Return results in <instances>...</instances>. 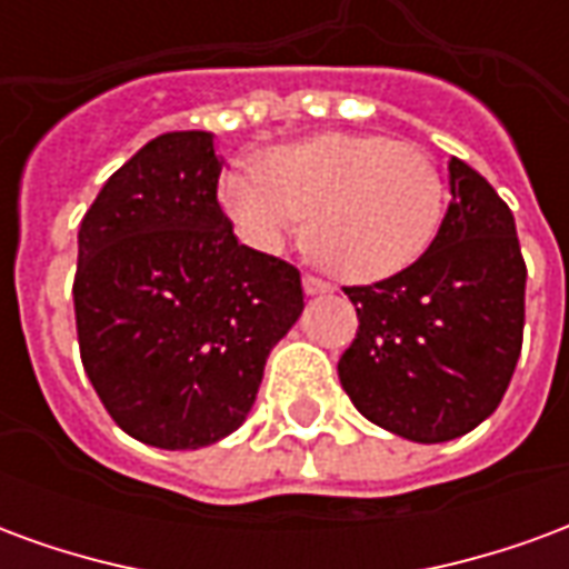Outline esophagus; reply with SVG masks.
Segmentation results:
<instances>
[{
	"label": "esophagus",
	"instance_id": "esophagus-1",
	"mask_svg": "<svg viewBox=\"0 0 569 569\" xmlns=\"http://www.w3.org/2000/svg\"><path fill=\"white\" fill-rule=\"evenodd\" d=\"M305 292L308 296H326V292H332V286L326 283V280H320V277H313V273H305Z\"/></svg>",
	"mask_w": 569,
	"mask_h": 569
}]
</instances>
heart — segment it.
I'll use <instances>...</instances> for the list:
<instances>
[{
    "instance_id": "obj_1",
    "label": "heart",
    "mask_w": 569,
    "mask_h": 569,
    "mask_svg": "<svg viewBox=\"0 0 569 569\" xmlns=\"http://www.w3.org/2000/svg\"><path fill=\"white\" fill-rule=\"evenodd\" d=\"M222 207L249 247L277 252L305 216V243L326 271L381 280L427 252L445 210L427 154L383 137L329 133L277 146L252 170H231Z\"/></svg>"
}]
</instances>
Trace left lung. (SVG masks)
<instances>
[{
	"instance_id": "obj_1",
	"label": "left lung",
	"mask_w": 569,
	"mask_h": 569,
	"mask_svg": "<svg viewBox=\"0 0 569 569\" xmlns=\"http://www.w3.org/2000/svg\"><path fill=\"white\" fill-rule=\"evenodd\" d=\"M448 186L439 234L415 264L345 286L359 329L338 362L341 387L362 418L420 445L466 436L497 411L525 335L512 210L460 158Z\"/></svg>"
}]
</instances>
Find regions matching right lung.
Masks as SVG:
<instances>
[{"mask_svg": "<svg viewBox=\"0 0 569 569\" xmlns=\"http://www.w3.org/2000/svg\"><path fill=\"white\" fill-rule=\"evenodd\" d=\"M207 130L146 142L79 228L76 329L106 411L137 441L194 451L231 436L305 310L289 261L237 243Z\"/></svg>", "mask_w": 569, "mask_h": 569, "instance_id": "right-lung-1", "label": "right lung"}]
</instances>
